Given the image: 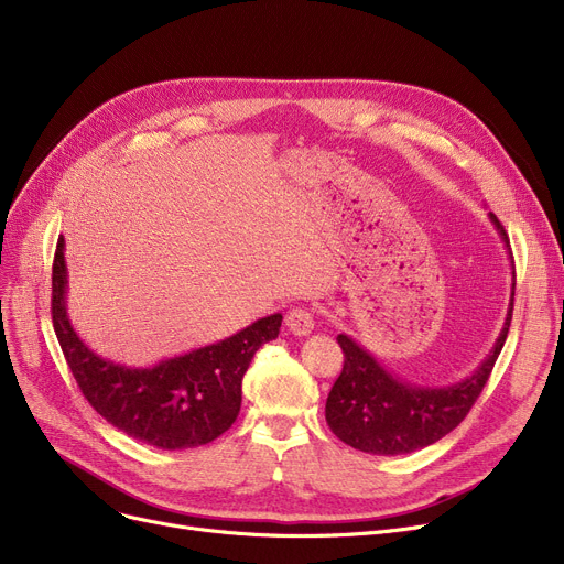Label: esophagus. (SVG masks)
Here are the masks:
<instances>
[{
	"mask_svg": "<svg viewBox=\"0 0 564 564\" xmlns=\"http://www.w3.org/2000/svg\"><path fill=\"white\" fill-rule=\"evenodd\" d=\"M285 327L290 334L294 336H308L313 329H315V319H313V313L308 308H292L288 315H285Z\"/></svg>",
	"mask_w": 564,
	"mask_h": 564,
	"instance_id": "esophagus-1",
	"label": "esophagus"
}]
</instances>
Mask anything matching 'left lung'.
Listing matches in <instances>:
<instances>
[{"label":"left lung","instance_id":"1","mask_svg":"<svg viewBox=\"0 0 564 564\" xmlns=\"http://www.w3.org/2000/svg\"><path fill=\"white\" fill-rule=\"evenodd\" d=\"M500 240L510 253V240L496 215L489 213ZM514 306V264H512V294L502 329L485 357V361L462 381L451 387H421L383 368L372 354L340 334L338 345L345 354L343 372L332 387L324 406V416L332 432L347 443L370 455H406L432 446L438 438L453 432L476 404L498 354L506 345Z\"/></svg>","mask_w":564,"mask_h":564}]
</instances>
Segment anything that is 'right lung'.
Returning <instances> with one entry per match:
<instances>
[{"instance_id": "1", "label": "right lung", "mask_w": 564, "mask_h": 564, "mask_svg": "<svg viewBox=\"0 0 564 564\" xmlns=\"http://www.w3.org/2000/svg\"><path fill=\"white\" fill-rule=\"evenodd\" d=\"M64 237L52 264V322L84 398L100 416L162 451L205 446L221 436L242 404V377L253 354L279 336L281 313L267 315L219 343L148 368L98 357L68 317V267Z\"/></svg>"}]
</instances>
